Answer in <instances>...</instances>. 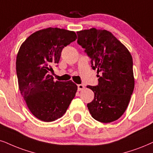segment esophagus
I'll return each mask as SVG.
<instances>
[{"instance_id": "obj_1", "label": "esophagus", "mask_w": 153, "mask_h": 153, "mask_svg": "<svg viewBox=\"0 0 153 153\" xmlns=\"http://www.w3.org/2000/svg\"><path fill=\"white\" fill-rule=\"evenodd\" d=\"M84 88H85V86L83 85H82V84L78 85V90L79 91L83 90V89H84Z\"/></svg>"}]
</instances>
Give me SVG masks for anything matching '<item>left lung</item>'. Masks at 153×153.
I'll list each match as a JSON object with an SVG mask.
<instances>
[{"instance_id": "1", "label": "left lung", "mask_w": 153, "mask_h": 153, "mask_svg": "<svg viewBox=\"0 0 153 153\" xmlns=\"http://www.w3.org/2000/svg\"><path fill=\"white\" fill-rule=\"evenodd\" d=\"M77 34V42L100 74L97 85L88 86L94 93L89 111L100 122L114 121L125 112L134 89L132 56L109 31L92 28Z\"/></svg>"}]
</instances>
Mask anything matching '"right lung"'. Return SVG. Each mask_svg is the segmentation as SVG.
<instances>
[{
  "mask_svg": "<svg viewBox=\"0 0 153 153\" xmlns=\"http://www.w3.org/2000/svg\"><path fill=\"white\" fill-rule=\"evenodd\" d=\"M76 39L73 31L49 27L31 34L19 49V89L30 111L41 121L50 122L62 117L75 97L78 87L74 82H54L49 73L59 63L63 48Z\"/></svg>",
  "mask_w": 153,
  "mask_h": 153,
  "instance_id": "right-lung-1",
  "label": "right lung"
}]
</instances>
